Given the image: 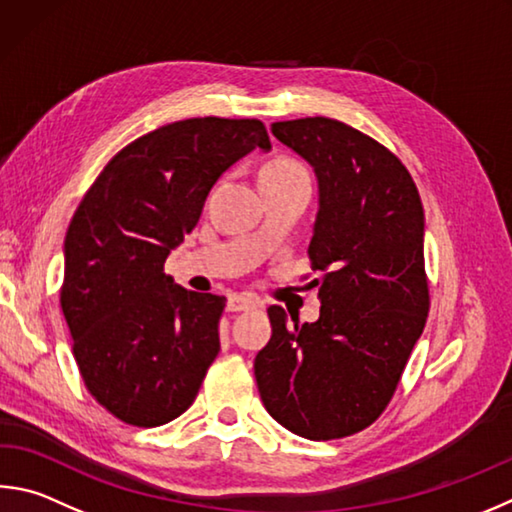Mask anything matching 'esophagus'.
Here are the masks:
<instances>
[{
	"instance_id": "obj_1",
	"label": "esophagus",
	"mask_w": 512,
	"mask_h": 512,
	"mask_svg": "<svg viewBox=\"0 0 512 512\" xmlns=\"http://www.w3.org/2000/svg\"><path fill=\"white\" fill-rule=\"evenodd\" d=\"M255 306H257V300L250 295L235 293L228 297V311H250V309H255Z\"/></svg>"
}]
</instances>
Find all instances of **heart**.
Instances as JSON below:
<instances>
[{
  "label": "heart",
  "mask_w": 512,
  "mask_h": 512,
  "mask_svg": "<svg viewBox=\"0 0 512 512\" xmlns=\"http://www.w3.org/2000/svg\"><path fill=\"white\" fill-rule=\"evenodd\" d=\"M293 176H306L304 167L293 159H284V156L264 163L262 170H259V181H284L293 179Z\"/></svg>",
  "instance_id": "heart-1"
}]
</instances>
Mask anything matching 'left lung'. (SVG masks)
Listing matches in <instances>:
<instances>
[{"label": "left lung", "mask_w": 512, "mask_h": 512, "mask_svg": "<svg viewBox=\"0 0 512 512\" xmlns=\"http://www.w3.org/2000/svg\"><path fill=\"white\" fill-rule=\"evenodd\" d=\"M277 141L318 179L309 257L322 271L320 318L288 322L271 306L273 336L255 358L266 412L311 441L342 439L383 414L421 338L430 293L423 203L396 156L340 120L273 123Z\"/></svg>", "instance_id": "obj_1"}]
</instances>
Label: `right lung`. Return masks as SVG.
I'll return each mask as SVG.
<instances>
[{"instance_id":"obj_1","label":"right lung","mask_w":512,"mask_h":512,"mask_svg":"<svg viewBox=\"0 0 512 512\" xmlns=\"http://www.w3.org/2000/svg\"><path fill=\"white\" fill-rule=\"evenodd\" d=\"M271 150L255 118H188L123 147L64 237L60 304L89 394L136 427L170 423L194 403L219 353L226 297L163 273L230 165Z\"/></svg>"}]
</instances>
